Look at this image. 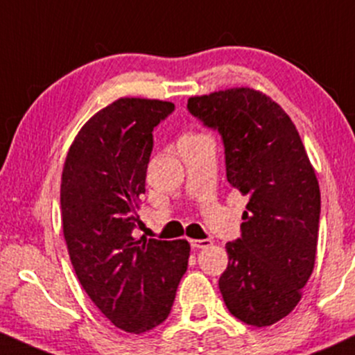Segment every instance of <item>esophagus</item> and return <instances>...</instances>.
I'll list each match as a JSON object with an SVG mask.
<instances>
[{
  "label": "esophagus",
  "instance_id": "1",
  "mask_svg": "<svg viewBox=\"0 0 355 355\" xmlns=\"http://www.w3.org/2000/svg\"><path fill=\"white\" fill-rule=\"evenodd\" d=\"M210 244H212V241H209V239H192L190 241V246H192L193 249H204V248L210 246Z\"/></svg>",
  "mask_w": 355,
  "mask_h": 355
}]
</instances>
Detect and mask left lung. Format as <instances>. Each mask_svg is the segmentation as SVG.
<instances>
[{"instance_id": "8db88e82", "label": "left lung", "mask_w": 355, "mask_h": 355, "mask_svg": "<svg viewBox=\"0 0 355 355\" xmlns=\"http://www.w3.org/2000/svg\"><path fill=\"white\" fill-rule=\"evenodd\" d=\"M190 114L224 143L225 175L248 197L241 237L219 278L229 311L252 327L285 318L315 264L320 189L293 121L249 87L190 97Z\"/></svg>"}]
</instances>
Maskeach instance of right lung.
<instances>
[{
	"label": "right lung",
	"mask_w": 355,
	"mask_h": 355,
	"mask_svg": "<svg viewBox=\"0 0 355 355\" xmlns=\"http://www.w3.org/2000/svg\"><path fill=\"white\" fill-rule=\"evenodd\" d=\"M173 111L166 101H114L84 124L62 171V227L77 278L106 318L130 334L166 320L189 266L185 239L133 237L153 128Z\"/></svg>",
	"instance_id": "add662e5"
}]
</instances>
